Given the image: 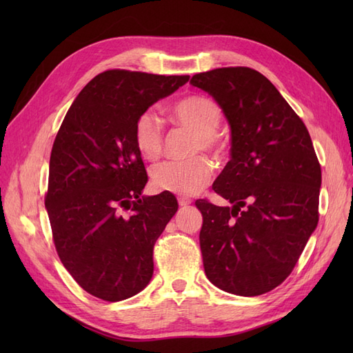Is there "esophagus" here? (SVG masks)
Instances as JSON below:
<instances>
[{
  "instance_id": "1",
  "label": "esophagus",
  "mask_w": 353,
  "mask_h": 353,
  "mask_svg": "<svg viewBox=\"0 0 353 353\" xmlns=\"http://www.w3.org/2000/svg\"><path fill=\"white\" fill-rule=\"evenodd\" d=\"M178 205L185 208V206L191 205V199H188V197H178Z\"/></svg>"
}]
</instances>
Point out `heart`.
<instances>
[{"label": "heart", "mask_w": 353, "mask_h": 353, "mask_svg": "<svg viewBox=\"0 0 353 353\" xmlns=\"http://www.w3.org/2000/svg\"><path fill=\"white\" fill-rule=\"evenodd\" d=\"M170 119L194 134L191 156L203 152L221 157L225 143L216 132L222 122L219 104L206 95H187L170 105ZM134 143L138 153L145 160H156L163 153L165 130L160 117L153 110H145L137 117L134 125ZM213 175V165L206 157L197 156L185 162H163L152 169V183L159 191L191 196L208 185Z\"/></svg>", "instance_id": "obj_1"}]
</instances>
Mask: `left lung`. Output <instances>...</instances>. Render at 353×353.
Instances as JSON below:
<instances>
[{"label":"left lung","mask_w":353,"mask_h":353,"mask_svg":"<svg viewBox=\"0 0 353 353\" xmlns=\"http://www.w3.org/2000/svg\"><path fill=\"white\" fill-rule=\"evenodd\" d=\"M190 83L218 101L231 126V160L212 188L232 208L196 201L205 272L232 294L271 292L292 274L318 225L321 165L311 135L258 70L219 68Z\"/></svg>","instance_id":"8db88e82"}]
</instances>
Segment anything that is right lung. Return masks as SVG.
Returning a JSON list of instances; mask_svg holds the SVG:
<instances>
[{
    "mask_svg": "<svg viewBox=\"0 0 353 353\" xmlns=\"http://www.w3.org/2000/svg\"><path fill=\"white\" fill-rule=\"evenodd\" d=\"M188 74L99 73L68 110L52 144L46 208L61 263L85 292L119 302L153 275V249L178 210L172 193L140 197L147 183L134 143L137 117Z\"/></svg>",
    "mask_w": 353,
    "mask_h": 353,
    "instance_id": "add662e5",
    "label": "right lung"
}]
</instances>
